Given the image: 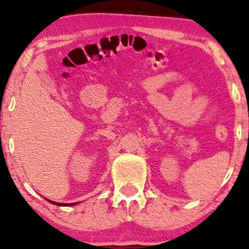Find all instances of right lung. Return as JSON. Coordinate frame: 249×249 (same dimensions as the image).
Masks as SVG:
<instances>
[{"label":"right lung","instance_id":"obj_1","mask_svg":"<svg viewBox=\"0 0 249 249\" xmlns=\"http://www.w3.org/2000/svg\"><path fill=\"white\" fill-rule=\"evenodd\" d=\"M49 200V199H47ZM50 203L52 204H55V205H59V206H72V205H76L78 203H69V204H66V203H56V202H53V200H49Z\"/></svg>","mask_w":249,"mask_h":249}]
</instances>
